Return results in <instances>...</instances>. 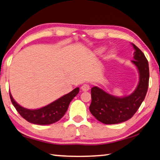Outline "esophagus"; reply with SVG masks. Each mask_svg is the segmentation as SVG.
<instances>
[{
  "label": "esophagus",
  "mask_w": 160,
  "mask_h": 160,
  "mask_svg": "<svg viewBox=\"0 0 160 160\" xmlns=\"http://www.w3.org/2000/svg\"><path fill=\"white\" fill-rule=\"evenodd\" d=\"M90 87L88 84H84V85H82V87H81V90H82L83 92H86L90 90Z\"/></svg>",
  "instance_id": "34e87169"
}]
</instances>
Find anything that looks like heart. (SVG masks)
<instances>
[{"instance_id": "b5f03b06", "label": "heart", "mask_w": 160, "mask_h": 160, "mask_svg": "<svg viewBox=\"0 0 160 160\" xmlns=\"http://www.w3.org/2000/svg\"><path fill=\"white\" fill-rule=\"evenodd\" d=\"M104 50H105V48H104V47H100V48H97V49L96 50V53H98V54H101V53H102L103 52H104ZM114 54H115V51H111L110 52H109V57H113V56H114Z\"/></svg>"}]
</instances>
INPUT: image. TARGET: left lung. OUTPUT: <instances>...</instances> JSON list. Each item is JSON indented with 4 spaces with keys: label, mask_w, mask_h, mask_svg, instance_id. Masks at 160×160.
I'll return each instance as SVG.
<instances>
[{
    "label": "left lung",
    "mask_w": 160,
    "mask_h": 160,
    "mask_svg": "<svg viewBox=\"0 0 160 160\" xmlns=\"http://www.w3.org/2000/svg\"><path fill=\"white\" fill-rule=\"evenodd\" d=\"M135 49L134 60L140 79L135 90L129 96L117 97L108 94L97 87L91 89L92 102L90 111L100 122L104 124L122 123L132 117L147 94L149 85V65L147 58L140 48L132 44Z\"/></svg>",
    "instance_id": "1"
}]
</instances>
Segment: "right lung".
Returning a JSON list of instances; mask_svg holds the SVG:
<instances>
[{"label":"right lung","mask_w":160,"mask_h":160,"mask_svg":"<svg viewBox=\"0 0 160 160\" xmlns=\"http://www.w3.org/2000/svg\"><path fill=\"white\" fill-rule=\"evenodd\" d=\"M79 90V88H75L68 94L60 97L47 106L34 110L28 109L21 107L15 101L10 93V97L12 104L18 112L28 122L37 125H49L57 122L63 117L70 102L78 94Z\"/></svg>","instance_id":"right-lung-1"}]
</instances>
